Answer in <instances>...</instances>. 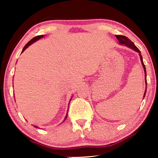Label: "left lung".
<instances>
[{
    "mask_svg": "<svg viewBox=\"0 0 158 158\" xmlns=\"http://www.w3.org/2000/svg\"><path fill=\"white\" fill-rule=\"evenodd\" d=\"M116 37L117 38V40H118V42H119L120 44L125 45V46H127V47H129V48L134 49V50H135V52H137L139 53V57H140V60H141V62H142V66H143V68H144V74H145V83H147L146 68H145V66H144V64L143 60H142V56L141 55V52H140L139 49H138L137 47L135 46V44H134V43L131 42V41L129 40V39L127 38V36H123V35H116ZM145 94H146V90H145V92H144V96H145Z\"/></svg>",
    "mask_w": 158,
    "mask_h": 158,
    "instance_id": "obj_1",
    "label": "left lung"
}]
</instances>
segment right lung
<instances>
[{
	"mask_svg": "<svg viewBox=\"0 0 158 158\" xmlns=\"http://www.w3.org/2000/svg\"><path fill=\"white\" fill-rule=\"evenodd\" d=\"M42 37H44V35H40V36H35V37H34L33 39H32V40H30V41H29V42H28V43H27V44L25 45V46H24V47H23V50H22V52H21V53H22V52H23V51H24V50H25V49H27L28 47H29V46H30V45H31V44H33V43H34V42H36V41H37V40H40V39H41V38H42ZM67 116H68V114H67V115H66V116H65V118H64V120H65V119H66V118H67ZM34 127H36V128H37V127H36V126H34Z\"/></svg>",
	"mask_w": 158,
	"mask_h": 158,
	"instance_id": "obj_1",
	"label": "right lung"
}]
</instances>
